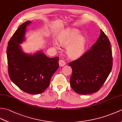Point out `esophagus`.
I'll use <instances>...</instances> for the list:
<instances>
[{
	"label": "esophagus",
	"instance_id": "esophagus-1",
	"mask_svg": "<svg viewBox=\"0 0 122 122\" xmlns=\"http://www.w3.org/2000/svg\"><path fill=\"white\" fill-rule=\"evenodd\" d=\"M59 66H64L66 65V62L63 60H60L59 61Z\"/></svg>",
	"mask_w": 122,
	"mask_h": 122
}]
</instances>
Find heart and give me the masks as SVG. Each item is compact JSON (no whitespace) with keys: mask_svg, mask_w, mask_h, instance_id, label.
Here are the masks:
<instances>
[{"mask_svg":"<svg viewBox=\"0 0 122 122\" xmlns=\"http://www.w3.org/2000/svg\"><path fill=\"white\" fill-rule=\"evenodd\" d=\"M79 36V31L74 29L65 33L58 38L60 45L67 46L66 53L70 58H79L84 52L86 40L84 37ZM53 45L56 48H59L58 43L56 41Z\"/></svg>","mask_w":122,"mask_h":122,"instance_id":"b5f03b06","label":"heart"}]
</instances>
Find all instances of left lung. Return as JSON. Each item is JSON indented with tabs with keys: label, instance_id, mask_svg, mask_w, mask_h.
Wrapping results in <instances>:
<instances>
[{
	"label": "left lung",
	"instance_id": "obj_1",
	"mask_svg": "<svg viewBox=\"0 0 122 122\" xmlns=\"http://www.w3.org/2000/svg\"><path fill=\"white\" fill-rule=\"evenodd\" d=\"M99 38L90 50L71 62L72 69L70 85L80 94L97 92L111 73L113 66L112 51L109 39L101 29Z\"/></svg>",
	"mask_w": 122,
	"mask_h": 122
}]
</instances>
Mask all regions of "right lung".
<instances>
[{
    "mask_svg": "<svg viewBox=\"0 0 122 122\" xmlns=\"http://www.w3.org/2000/svg\"><path fill=\"white\" fill-rule=\"evenodd\" d=\"M27 21L15 31L8 43V70L10 80L23 91L31 94L43 93L50 85L52 76L58 69L59 57L50 58L41 51L28 55L19 44L25 39Z\"/></svg>",
    "mask_w": 122,
    "mask_h": 122,
    "instance_id": "add662e5",
    "label": "right lung"
}]
</instances>
